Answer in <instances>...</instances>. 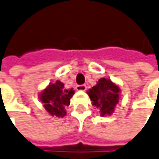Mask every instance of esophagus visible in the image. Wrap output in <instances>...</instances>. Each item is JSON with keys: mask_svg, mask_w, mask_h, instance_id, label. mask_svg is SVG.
Listing matches in <instances>:
<instances>
[{"mask_svg": "<svg viewBox=\"0 0 159 159\" xmlns=\"http://www.w3.org/2000/svg\"><path fill=\"white\" fill-rule=\"evenodd\" d=\"M86 89H87V86H86L85 84H82V85H77V86H76V89H77V90L84 91V90H86Z\"/></svg>", "mask_w": 159, "mask_h": 159, "instance_id": "obj_1", "label": "esophagus"}]
</instances>
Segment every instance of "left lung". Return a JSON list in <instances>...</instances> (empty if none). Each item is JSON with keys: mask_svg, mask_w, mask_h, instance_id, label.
I'll return each mask as SVG.
<instances>
[{"mask_svg": "<svg viewBox=\"0 0 159 159\" xmlns=\"http://www.w3.org/2000/svg\"><path fill=\"white\" fill-rule=\"evenodd\" d=\"M119 87L110 79L101 78L96 86L89 90L88 95L92 104L100 110L101 116L111 115L119 102Z\"/></svg>", "mask_w": 159, "mask_h": 159, "instance_id": "obj_1", "label": "left lung"}]
</instances>
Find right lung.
<instances>
[{"instance_id":"add662e5","label":"right lung","mask_w":159,"mask_h":159,"mask_svg":"<svg viewBox=\"0 0 159 159\" xmlns=\"http://www.w3.org/2000/svg\"><path fill=\"white\" fill-rule=\"evenodd\" d=\"M74 90L66 89L64 84L60 81L48 85L40 94V99L43 102V107L51 116L63 117L66 115L65 107L70 103V98L74 95Z\"/></svg>"}]
</instances>
